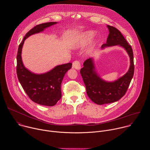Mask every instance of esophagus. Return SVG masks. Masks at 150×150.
Returning <instances> with one entry per match:
<instances>
[{"label":"esophagus","instance_id":"esophagus-1","mask_svg":"<svg viewBox=\"0 0 150 150\" xmlns=\"http://www.w3.org/2000/svg\"><path fill=\"white\" fill-rule=\"evenodd\" d=\"M72 68L76 69V70H79L81 69V64L79 61H74L72 63Z\"/></svg>","mask_w":150,"mask_h":150}]
</instances>
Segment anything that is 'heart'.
Here are the masks:
<instances>
[{
    "mask_svg": "<svg viewBox=\"0 0 150 150\" xmlns=\"http://www.w3.org/2000/svg\"><path fill=\"white\" fill-rule=\"evenodd\" d=\"M95 32L92 30L83 32L76 35L72 41V46L79 48L88 45L95 36ZM93 46H92L93 48Z\"/></svg>",
    "mask_w": 150,
    "mask_h": 150,
    "instance_id": "1",
    "label": "heart"
}]
</instances>
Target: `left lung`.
<instances>
[{
  "label": "left lung",
  "mask_w": 150,
  "mask_h": 150,
  "mask_svg": "<svg viewBox=\"0 0 150 150\" xmlns=\"http://www.w3.org/2000/svg\"><path fill=\"white\" fill-rule=\"evenodd\" d=\"M109 34L101 49L118 46L124 49L130 59L129 68L122 76L113 81L103 79L97 72L94 57L90 58L83 63L80 73L86 87L88 97L96 104L102 105L112 103L120 100L126 93L134 73V54L131 46L115 27L107 25Z\"/></svg>",
  "instance_id": "8db88e82"
}]
</instances>
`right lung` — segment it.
<instances>
[{
    "instance_id": "obj_1",
    "label": "right lung",
    "mask_w": 150,
    "mask_h": 150,
    "mask_svg": "<svg viewBox=\"0 0 150 150\" xmlns=\"http://www.w3.org/2000/svg\"><path fill=\"white\" fill-rule=\"evenodd\" d=\"M57 23L50 22L39 24L30 30L19 46L16 57V73L21 86L33 101L45 106H53L61 98V83L65 74L71 68L72 63L57 65L45 73L35 74L24 66L21 54L24 41L28 37L44 31Z\"/></svg>"
}]
</instances>
